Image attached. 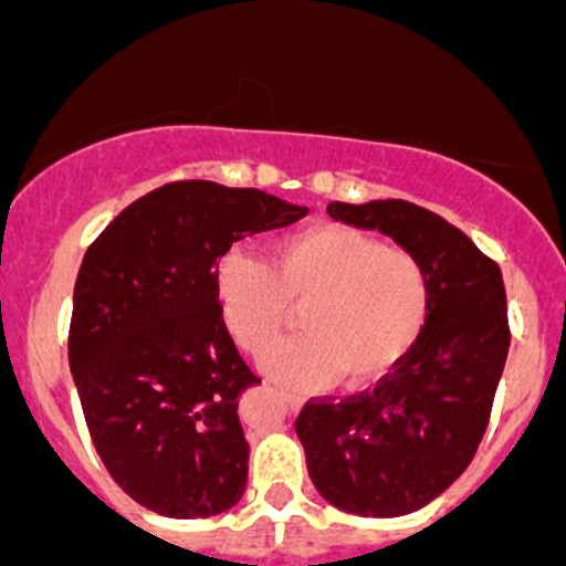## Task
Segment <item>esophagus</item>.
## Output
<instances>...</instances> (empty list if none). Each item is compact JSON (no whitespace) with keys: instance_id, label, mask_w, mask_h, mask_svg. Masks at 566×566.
Segmentation results:
<instances>
[{"instance_id":"34e87169","label":"esophagus","mask_w":566,"mask_h":566,"mask_svg":"<svg viewBox=\"0 0 566 566\" xmlns=\"http://www.w3.org/2000/svg\"><path fill=\"white\" fill-rule=\"evenodd\" d=\"M279 397H282L284 402H287L290 410H301V408H304V397H301V394L282 389V391H279Z\"/></svg>"}]
</instances>
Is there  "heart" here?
I'll use <instances>...</instances> for the list:
<instances>
[{
  "mask_svg": "<svg viewBox=\"0 0 566 566\" xmlns=\"http://www.w3.org/2000/svg\"><path fill=\"white\" fill-rule=\"evenodd\" d=\"M216 293L238 345L260 353L282 334L290 306L304 304L298 339L260 358L284 384L317 389L384 378L410 350L427 319L430 284L410 251L384 247L345 224H315L284 235L273 265L230 249L216 265Z\"/></svg>",
  "mask_w": 566,
  "mask_h": 566,
  "instance_id": "1",
  "label": "heart"
}]
</instances>
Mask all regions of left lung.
Wrapping results in <instances>:
<instances>
[{
	"label": "left lung",
	"instance_id": "obj_1",
	"mask_svg": "<svg viewBox=\"0 0 566 566\" xmlns=\"http://www.w3.org/2000/svg\"><path fill=\"white\" fill-rule=\"evenodd\" d=\"M328 216L410 251L430 306L391 375L356 397L306 402L295 432L328 504L361 517L410 515L460 479L488 430L510 353L504 279L465 232L405 199L331 202Z\"/></svg>",
	"mask_w": 566,
	"mask_h": 566
}]
</instances>
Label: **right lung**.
<instances>
[{
    "mask_svg": "<svg viewBox=\"0 0 566 566\" xmlns=\"http://www.w3.org/2000/svg\"><path fill=\"white\" fill-rule=\"evenodd\" d=\"M306 213L256 188L180 180L128 205L84 254L67 358L95 449L136 504L193 521L243 499L238 402L260 378L221 317L216 262Z\"/></svg>",
    "mask_w": 566,
    "mask_h": 566,
    "instance_id": "add662e5",
    "label": "right lung"
}]
</instances>
